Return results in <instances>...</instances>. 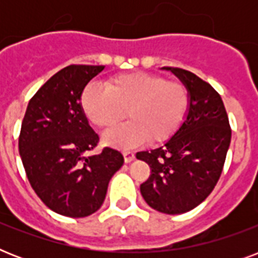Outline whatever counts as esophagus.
<instances>
[{
	"instance_id": "1",
	"label": "esophagus",
	"mask_w": 258,
	"mask_h": 258,
	"mask_svg": "<svg viewBox=\"0 0 258 258\" xmlns=\"http://www.w3.org/2000/svg\"><path fill=\"white\" fill-rule=\"evenodd\" d=\"M123 157H124L125 163H131V162L135 159V154H134L133 151H124V153H123Z\"/></svg>"
}]
</instances>
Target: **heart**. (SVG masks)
Listing matches in <instances>:
<instances>
[{"label": "heart", "instance_id": "obj_1", "mask_svg": "<svg viewBox=\"0 0 258 258\" xmlns=\"http://www.w3.org/2000/svg\"><path fill=\"white\" fill-rule=\"evenodd\" d=\"M188 103L184 84L146 72L117 75L105 87L89 83L80 95L83 113L99 128H111L127 113L130 121L103 135L105 145L117 149L135 147L147 139L169 141L184 121Z\"/></svg>", "mask_w": 258, "mask_h": 258}]
</instances>
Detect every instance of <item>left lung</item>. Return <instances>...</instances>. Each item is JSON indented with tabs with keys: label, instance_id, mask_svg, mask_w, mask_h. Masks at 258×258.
<instances>
[{
	"label": "left lung",
	"instance_id": "1",
	"mask_svg": "<svg viewBox=\"0 0 258 258\" xmlns=\"http://www.w3.org/2000/svg\"><path fill=\"white\" fill-rule=\"evenodd\" d=\"M188 91V109L180 128L165 145L141 151L151 175L141 192L150 208L182 214L202 204L220 179L230 146L232 130L224 101L216 89L197 75L163 67Z\"/></svg>",
	"mask_w": 258,
	"mask_h": 258
}]
</instances>
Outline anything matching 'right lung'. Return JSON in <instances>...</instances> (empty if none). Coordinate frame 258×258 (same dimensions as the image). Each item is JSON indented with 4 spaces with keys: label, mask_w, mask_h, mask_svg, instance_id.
<instances>
[{
    "label": "right lung",
    "mask_w": 258,
    "mask_h": 258,
    "mask_svg": "<svg viewBox=\"0 0 258 258\" xmlns=\"http://www.w3.org/2000/svg\"><path fill=\"white\" fill-rule=\"evenodd\" d=\"M104 66H70L58 71L30 99L18 150L32 187L57 214L82 218L104 202L112 175L124 159L119 151L96 147L99 137L80 107L84 87Z\"/></svg>",
    "instance_id": "obj_1"
}]
</instances>
